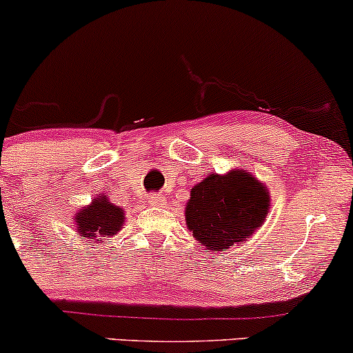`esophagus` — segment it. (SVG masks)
<instances>
[{
  "label": "esophagus",
  "mask_w": 353,
  "mask_h": 353,
  "mask_svg": "<svg viewBox=\"0 0 353 353\" xmlns=\"http://www.w3.org/2000/svg\"><path fill=\"white\" fill-rule=\"evenodd\" d=\"M148 203H150L151 207H163L165 205V197L163 194H151L150 197H148Z\"/></svg>",
  "instance_id": "34e87169"
}]
</instances>
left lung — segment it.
<instances>
[{
  "mask_svg": "<svg viewBox=\"0 0 353 353\" xmlns=\"http://www.w3.org/2000/svg\"><path fill=\"white\" fill-rule=\"evenodd\" d=\"M270 210L268 190L252 174L235 169L210 174L190 189L185 222L194 239L210 252L241 245L261 227Z\"/></svg>",
  "mask_w": 353,
  "mask_h": 353,
  "instance_id": "1",
  "label": "left lung"
}]
</instances>
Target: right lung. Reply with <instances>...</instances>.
<instances>
[{"label": "right lung", "instance_id": "obj_1", "mask_svg": "<svg viewBox=\"0 0 353 353\" xmlns=\"http://www.w3.org/2000/svg\"><path fill=\"white\" fill-rule=\"evenodd\" d=\"M74 220L80 236H85L90 243H99L101 239H108L121 230L125 214L107 197H99L93 199L88 207L80 209Z\"/></svg>", "mask_w": 353, "mask_h": 353}]
</instances>
